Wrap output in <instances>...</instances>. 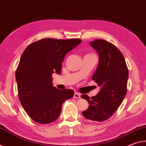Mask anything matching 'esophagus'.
Masks as SVG:
<instances>
[{
  "label": "esophagus",
  "instance_id": "obj_1",
  "mask_svg": "<svg viewBox=\"0 0 146 146\" xmlns=\"http://www.w3.org/2000/svg\"><path fill=\"white\" fill-rule=\"evenodd\" d=\"M81 98V95L80 93L78 92H75L74 95V98H76V99H79Z\"/></svg>",
  "mask_w": 146,
  "mask_h": 146
}]
</instances>
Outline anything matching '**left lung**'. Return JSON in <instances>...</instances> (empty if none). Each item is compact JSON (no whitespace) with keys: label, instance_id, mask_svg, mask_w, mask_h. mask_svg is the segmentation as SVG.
Returning a JSON list of instances; mask_svg holds the SVG:
<instances>
[{"label":"left lung","instance_id":"left-lung-1","mask_svg":"<svg viewBox=\"0 0 146 146\" xmlns=\"http://www.w3.org/2000/svg\"><path fill=\"white\" fill-rule=\"evenodd\" d=\"M97 52L99 62L92 80L100 88L96 96L82 98L89 104L82 112L86 119L103 121L109 119L116 111L127 93L128 69L123 56L114 44L102 39L90 42Z\"/></svg>","mask_w":146,"mask_h":146}]
</instances>
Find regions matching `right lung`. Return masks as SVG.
<instances>
[{
	"mask_svg": "<svg viewBox=\"0 0 146 146\" xmlns=\"http://www.w3.org/2000/svg\"><path fill=\"white\" fill-rule=\"evenodd\" d=\"M82 40L42 39L26 47L21 56L15 78L19 97L27 114L37 123L56 120L64 101L72 98V89L54 87L52 74H60L65 55Z\"/></svg>",
	"mask_w": 146,
	"mask_h": 146,
	"instance_id": "add662e5",
	"label": "right lung"
}]
</instances>
